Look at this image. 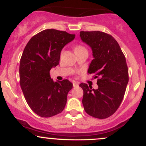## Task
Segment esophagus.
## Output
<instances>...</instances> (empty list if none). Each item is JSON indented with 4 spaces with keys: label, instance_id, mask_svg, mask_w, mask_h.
<instances>
[{
    "label": "esophagus",
    "instance_id": "esophagus-1",
    "mask_svg": "<svg viewBox=\"0 0 146 146\" xmlns=\"http://www.w3.org/2000/svg\"><path fill=\"white\" fill-rule=\"evenodd\" d=\"M73 87H78L79 86V84L77 82H73Z\"/></svg>",
    "mask_w": 146,
    "mask_h": 146
}]
</instances>
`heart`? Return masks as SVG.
Returning <instances> with one entry per match:
<instances>
[{
  "mask_svg": "<svg viewBox=\"0 0 146 146\" xmlns=\"http://www.w3.org/2000/svg\"><path fill=\"white\" fill-rule=\"evenodd\" d=\"M84 49H86L84 46H83L82 45H80V44L75 45V48H74L75 52H78L80 51H82V50H84Z\"/></svg>",
  "mask_w": 146,
  "mask_h": 146,
  "instance_id": "heart-1",
  "label": "heart"
}]
</instances>
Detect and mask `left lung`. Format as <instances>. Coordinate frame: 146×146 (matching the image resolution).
Wrapping results in <instances>:
<instances>
[{
  "label": "left lung",
  "instance_id": "1",
  "mask_svg": "<svg viewBox=\"0 0 146 146\" xmlns=\"http://www.w3.org/2000/svg\"><path fill=\"white\" fill-rule=\"evenodd\" d=\"M80 38L93 51L88 73L98 78V89L81 83L85 111L98 119L108 118L121 104L128 82L125 58L113 36L102 31H80Z\"/></svg>",
  "mask_w": 146,
  "mask_h": 146
}]
</instances>
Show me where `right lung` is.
Instances as JSON below:
<instances>
[{"instance_id": "1", "label": "right lung", "mask_w": 146, "mask_h": 146, "mask_svg": "<svg viewBox=\"0 0 146 146\" xmlns=\"http://www.w3.org/2000/svg\"><path fill=\"white\" fill-rule=\"evenodd\" d=\"M75 37L66 31L45 29L33 36L23 51L20 84L29 106L42 117H53L64 109L73 84L68 80L54 82L49 72L59 64L62 49Z\"/></svg>"}]
</instances>
